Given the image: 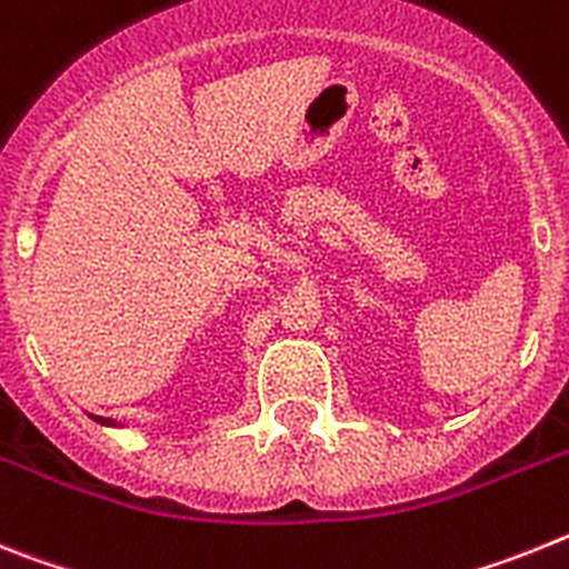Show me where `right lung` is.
Segmentation results:
<instances>
[{
	"label": "right lung",
	"instance_id": "1",
	"mask_svg": "<svg viewBox=\"0 0 569 569\" xmlns=\"http://www.w3.org/2000/svg\"><path fill=\"white\" fill-rule=\"evenodd\" d=\"M91 418H93V421H97V423H102V427H120V423L113 421V418H102V415H91Z\"/></svg>",
	"mask_w": 569,
	"mask_h": 569
}]
</instances>
